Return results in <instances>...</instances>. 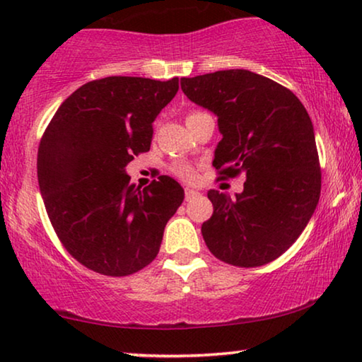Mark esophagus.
I'll return each mask as SVG.
<instances>
[{"instance_id": "obj_1", "label": "esophagus", "mask_w": 362, "mask_h": 362, "mask_svg": "<svg viewBox=\"0 0 362 362\" xmlns=\"http://www.w3.org/2000/svg\"><path fill=\"white\" fill-rule=\"evenodd\" d=\"M197 196H199V192H197L196 189H191V187H186V189H185V197H186V201L194 199V197H197Z\"/></svg>"}]
</instances>
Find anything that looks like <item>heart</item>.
<instances>
[{
	"instance_id": "obj_1",
	"label": "heart",
	"mask_w": 362,
	"mask_h": 362,
	"mask_svg": "<svg viewBox=\"0 0 362 362\" xmlns=\"http://www.w3.org/2000/svg\"><path fill=\"white\" fill-rule=\"evenodd\" d=\"M175 173L180 177H182V180H192V177H194V170H192L189 165H176Z\"/></svg>"
}]
</instances>
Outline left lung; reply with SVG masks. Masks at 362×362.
<instances>
[{"label":"left lung","instance_id":"8db88e82","mask_svg":"<svg viewBox=\"0 0 362 362\" xmlns=\"http://www.w3.org/2000/svg\"><path fill=\"white\" fill-rule=\"evenodd\" d=\"M185 95L214 113L222 140L212 166L245 175L244 191L207 192L214 212L201 227L212 254L235 267L279 259L313 216L321 173L311 118L293 92L269 77L229 69L181 78Z\"/></svg>","mask_w":362,"mask_h":362}]
</instances>
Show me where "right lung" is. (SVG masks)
Here are the masks:
<instances>
[{"label":"right lung","mask_w":362,"mask_h":362,"mask_svg":"<svg viewBox=\"0 0 362 362\" xmlns=\"http://www.w3.org/2000/svg\"><path fill=\"white\" fill-rule=\"evenodd\" d=\"M177 88V77L87 82L44 132L37 181L47 216L69 254L97 274L125 276L155 260L185 199L170 176L140 189L125 171L133 156L150 150L153 122Z\"/></svg>","instance_id":"obj_1"}]
</instances>
